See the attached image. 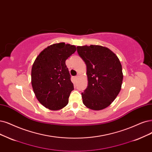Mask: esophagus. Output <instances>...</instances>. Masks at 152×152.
<instances>
[{"mask_svg": "<svg viewBox=\"0 0 152 152\" xmlns=\"http://www.w3.org/2000/svg\"><path fill=\"white\" fill-rule=\"evenodd\" d=\"M78 77H79V76H75V79H76V80H77Z\"/></svg>", "mask_w": 152, "mask_h": 152, "instance_id": "1", "label": "esophagus"}]
</instances>
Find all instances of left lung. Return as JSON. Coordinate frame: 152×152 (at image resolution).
<instances>
[{
	"label": "left lung",
	"mask_w": 152,
	"mask_h": 152,
	"mask_svg": "<svg viewBox=\"0 0 152 152\" xmlns=\"http://www.w3.org/2000/svg\"><path fill=\"white\" fill-rule=\"evenodd\" d=\"M77 51L87 68L88 87L81 93L83 104L96 111L107 108L121 88L123 75L118 58L98 45L77 46Z\"/></svg>",
	"instance_id": "8db88e82"
}]
</instances>
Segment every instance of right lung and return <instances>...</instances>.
<instances>
[{"label": "right lung", "instance_id": "obj_1", "mask_svg": "<svg viewBox=\"0 0 152 152\" xmlns=\"http://www.w3.org/2000/svg\"><path fill=\"white\" fill-rule=\"evenodd\" d=\"M76 47L64 42L48 46L39 53L31 70V83L37 100L50 110H59L68 103L74 89L66 60Z\"/></svg>", "mask_w": 152, "mask_h": 152}]
</instances>
